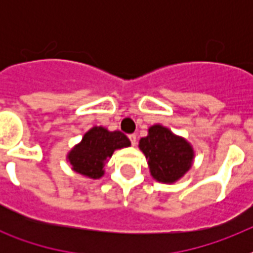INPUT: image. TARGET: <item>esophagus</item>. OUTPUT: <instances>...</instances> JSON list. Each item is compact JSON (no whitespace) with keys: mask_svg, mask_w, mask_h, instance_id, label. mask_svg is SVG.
<instances>
[{"mask_svg":"<svg viewBox=\"0 0 253 253\" xmlns=\"http://www.w3.org/2000/svg\"><path fill=\"white\" fill-rule=\"evenodd\" d=\"M128 139H130V142L132 146H136V135L135 134H131L128 135Z\"/></svg>","mask_w":253,"mask_h":253,"instance_id":"esophagus-1","label":"esophagus"}]
</instances>
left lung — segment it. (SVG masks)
Returning <instances> with one entry per match:
<instances>
[{
    "instance_id": "left-lung-1",
    "label": "left lung",
    "mask_w": 253,
    "mask_h": 253,
    "mask_svg": "<svg viewBox=\"0 0 253 253\" xmlns=\"http://www.w3.org/2000/svg\"><path fill=\"white\" fill-rule=\"evenodd\" d=\"M139 148L148 160L151 176L164 184L180 180L194 159L192 144L162 125L148 128V135L139 140Z\"/></svg>"
}]
</instances>
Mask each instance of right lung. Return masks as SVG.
Here are the masks:
<instances>
[{
  "label": "right lung",
  "instance_id": "add662e5",
  "mask_svg": "<svg viewBox=\"0 0 253 253\" xmlns=\"http://www.w3.org/2000/svg\"><path fill=\"white\" fill-rule=\"evenodd\" d=\"M130 146L128 138L121 131H109L102 126H94L69 151L67 160L76 173L97 180L103 176L105 164L114 151Z\"/></svg>",
  "mask_w": 253,
  "mask_h": 253
}]
</instances>
